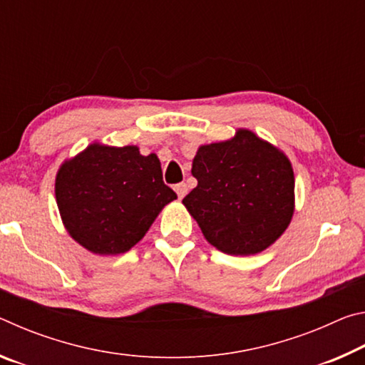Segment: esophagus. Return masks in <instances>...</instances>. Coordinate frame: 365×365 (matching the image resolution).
Returning a JSON list of instances; mask_svg holds the SVG:
<instances>
[{"label": "esophagus", "instance_id": "1", "mask_svg": "<svg viewBox=\"0 0 365 365\" xmlns=\"http://www.w3.org/2000/svg\"><path fill=\"white\" fill-rule=\"evenodd\" d=\"M175 191H177V196L182 200V197H183L185 195H187L188 187H187V185H185V183H177V185H175Z\"/></svg>", "mask_w": 365, "mask_h": 365}]
</instances>
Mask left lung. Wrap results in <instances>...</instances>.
I'll return each instance as SVG.
<instances>
[{
  "label": "left lung",
  "mask_w": 365,
  "mask_h": 365,
  "mask_svg": "<svg viewBox=\"0 0 365 365\" xmlns=\"http://www.w3.org/2000/svg\"><path fill=\"white\" fill-rule=\"evenodd\" d=\"M191 174L197 187L183 205L222 252L256 255L287 230L294 211L292 163L252 132L240 128L232 140L200 146Z\"/></svg>",
  "instance_id": "obj_1"
}]
</instances>
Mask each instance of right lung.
I'll list each match as a JSON object with an SVG mask.
<instances>
[{"mask_svg": "<svg viewBox=\"0 0 365 365\" xmlns=\"http://www.w3.org/2000/svg\"><path fill=\"white\" fill-rule=\"evenodd\" d=\"M174 200L156 154L141 156L137 146L93 143L66 160L56 175V201L67 232L95 255L130 250Z\"/></svg>", "mask_w": 365, "mask_h": 365, "instance_id": "1", "label": "right lung"}]
</instances>
